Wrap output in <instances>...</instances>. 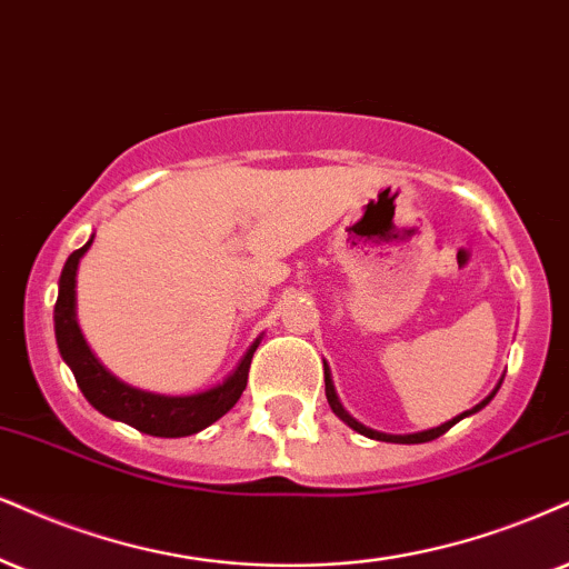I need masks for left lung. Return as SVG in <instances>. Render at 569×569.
Segmentation results:
<instances>
[{"mask_svg": "<svg viewBox=\"0 0 569 569\" xmlns=\"http://www.w3.org/2000/svg\"><path fill=\"white\" fill-rule=\"evenodd\" d=\"M501 382H503V377H501V380H499V385H496V388L490 390L488 396L482 398V401H480L478 406H472V409H469V411L459 413V417L448 419V422H443V425H438V427H430V430H422V432H409V435H390V432L371 430V427L361 425L359 419H353V417H350V413H348L346 409H342V403H340V398H338V390H335L332 375H329V367H327V363H325V390H327V401H329V409H332L335 413H338V417L342 419V422H346V425L350 427V430H356V432L367 435V438H371V440H385V443H427V440H435V438H440V435L451 430V427H453L456 422H461V419H465V417H472V413H478L480 409H486V406H488L490 401H493V396H496V392H499Z\"/></svg>", "mask_w": 569, "mask_h": 569, "instance_id": "obj_1", "label": "left lung"}]
</instances>
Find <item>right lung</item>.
Wrapping results in <instances>:
<instances>
[{
    "instance_id": "add662e5",
    "label": "right lung",
    "mask_w": 569,
    "mask_h": 569,
    "mask_svg": "<svg viewBox=\"0 0 569 569\" xmlns=\"http://www.w3.org/2000/svg\"><path fill=\"white\" fill-rule=\"evenodd\" d=\"M91 242H94V234L83 248L68 256L60 273L58 303H54V338H58L62 361L73 371L83 398L104 417L131 425L139 432L156 435V438H187V435L206 430L240 401L244 385H248L252 353L261 346V335L250 342L237 367L208 390L189 392V396H163V392L126 385L116 375H110L100 359L91 353L79 327V317H76V277H79V263Z\"/></svg>"
}]
</instances>
